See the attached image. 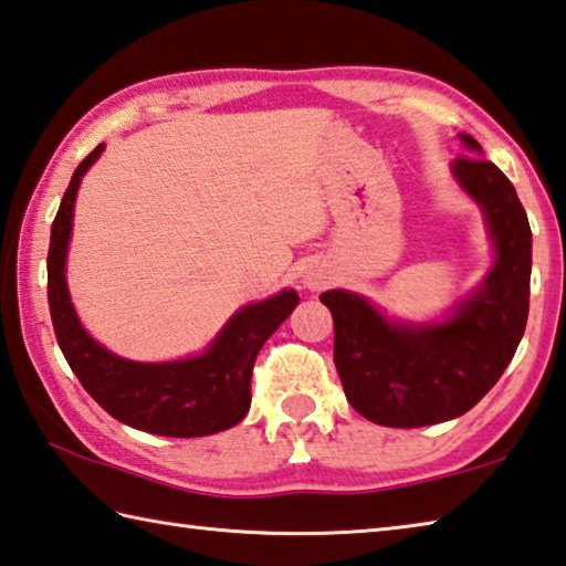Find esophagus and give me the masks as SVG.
Instances as JSON below:
<instances>
[{
	"label": "esophagus",
	"instance_id": "1",
	"mask_svg": "<svg viewBox=\"0 0 566 566\" xmlns=\"http://www.w3.org/2000/svg\"><path fill=\"white\" fill-rule=\"evenodd\" d=\"M304 286H306V290H312V292L322 290V286H324V276H318L316 272L304 274Z\"/></svg>",
	"mask_w": 566,
	"mask_h": 566
}]
</instances>
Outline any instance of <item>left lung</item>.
<instances>
[{
    "instance_id": "8db88e82",
    "label": "left lung",
    "mask_w": 566,
    "mask_h": 566,
    "mask_svg": "<svg viewBox=\"0 0 566 566\" xmlns=\"http://www.w3.org/2000/svg\"><path fill=\"white\" fill-rule=\"evenodd\" d=\"M472 156L453 160V178L485 214L495 250L485 280L440 322H394L361 294L324 292L334 316V364L344 394L378 426L420 428L458 418L500 381L525 334L532 230L527 212L480 143L460 133Z\"/></svg>"
}]
</instances>
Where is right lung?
I'll return each instance as SVG.
<instances>
[{
	"label": "right lung",
	"mask_w": 566,
	"mask_h": 566,
	"mask_svg": "<svg viewBox=\"0 0 566 566\" xmlns=\"http://www.w3.org/2000/svg\"><path fill=\"white\" fill-rule=\"evenodd\" d=\"M101 153L104 143L81 160L51 224L49 312L71 371L106 413L153 436L200 438L238 426L250 410L254 358L300 304V294L282 290L270 300L242 306L202 354L180 361L143 364L108 352L81 326L66 284L76 192Z\"/></svg>",
	"instance_id": "right-lung-1"
}]
</instances>
